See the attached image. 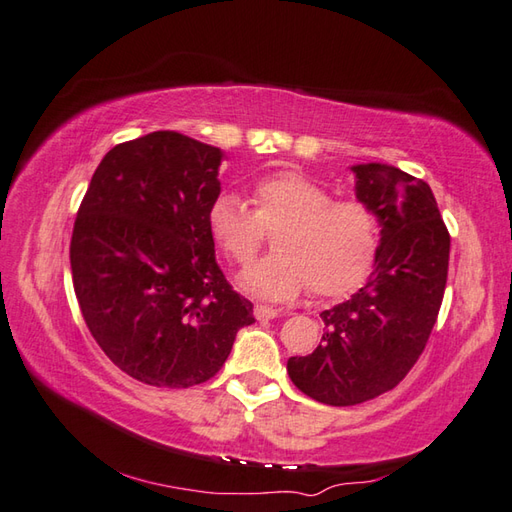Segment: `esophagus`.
Here are the masks:
<instances>
[{"label":"esophagus","instance_id":"obj_1","mask_svg":"<svg viewBox=\"0 0 512 512\" xmlns=\"http://www.w3.org/2000/svg\"><path fill=\"white\" fill-rule=\"evenodd\" d=\"M255 319L259 321H266V319H275L277 317V310L275 308H268V306H255Z\"/></svg>","mask_w":512,"mask_h":512}]
</instances>
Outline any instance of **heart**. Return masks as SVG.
Masks as SVG:
<instances>
[{
	"label": "heart",
	"mask_w": 512,
	"mask_h": 512,
	"mask_svg": "<svg viewBox=\"0 0 512 512\" xmlns=\"http://www.w3.org/2000/svg\"><path fill=\"white\" fill-rule=\"evenodd\" d=\"M255 209L222 191L206 209L215 246L235 264H248L273 231V255L239 273L237 281L255 297L284 301L310 284L314 295L339 297L361 286L372 270L380 228L374 211L332 193L297 171H277L250 189Z\"/></svg>",
	"instance_id": "b5f03b06"
}]
</instances>
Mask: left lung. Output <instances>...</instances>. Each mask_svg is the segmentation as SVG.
<instances>
[{
	"instance_id": "obj_1",
	"label": "left lung",
	"mask_w": 512,
	"mask_h": 512,
	"mask_svg": "<svg viewBox=\"0 0 512 512\" xmlns=\"http://www.w3.org/2000/svg\"><path fill=\"white\" fill-rule=\"evenodd\" d=\"M350 169L356 200L380 224L376 262L361 290L321 312L317 350L288 358L292 383L332 407L376 398L407 376L436 325L451 248L427 182L383 162Z\"/></svg>"
}]
</instances>
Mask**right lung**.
I'll list each match as a JSON object with an SVG mask.
<instances>
[{"instance_id":"1","label":"right lung","mask_w":512,"mask_h":512,"mask_svg":"<svg viewBox=\"0 0 512 512\" xmlns=\"http://www.w3.org/2000/svg\"><path fill=\"white\" fill-rule=\"evenodd\" d=\"M222 160L220 147L178 132L121 143L76 215L70 266L83 319L107 358L145 385L204 383L255 323L206 228Z\"/></svg>"}]
</instances>
